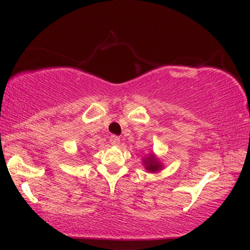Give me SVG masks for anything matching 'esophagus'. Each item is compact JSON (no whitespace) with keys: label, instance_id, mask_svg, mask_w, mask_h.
I'll return each mask as SVG.
<instances>
[{"label":"esophagus","instance_id":"esophagus-1","mask_svg":"<svg viewBox=\"0 0 250 250\" xmlns=\"http://www.w3.org/2000/svg\"><path fill=\"white\" fill-rule=\"evenodd\" d=\"M110 143L113 146L120 145V137L116 136V135H111V136H110Z\"/></svg>","mask_w":250,"mask_h":250}]
</instances>
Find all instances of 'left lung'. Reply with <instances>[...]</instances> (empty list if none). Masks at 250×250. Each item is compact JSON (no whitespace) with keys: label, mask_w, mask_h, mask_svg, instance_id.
Returning a JSON list of instances; mask_svg holds the SVG:
<instances>
[{"label":"left lung","mask_w":250,"mask_h":250,"mask_svg":"<svg viewBox=\"0 0 250 250\" xmlns=\"http://www.w3.org/2000/svg\"><path fill=\"white\" fill-rule=\"evenodd\" d=\"M145 161V166H146V169H147L148 171H157L160 170V169L162 168V165L157 161L156 159L154 157V155H149L147 159L143 160Z\"/></svg>","instance_id":"left-lung-1"}]
</instances>
